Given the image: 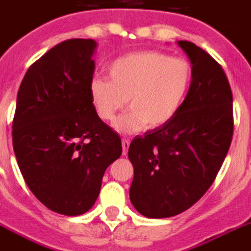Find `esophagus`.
<instances>
[{"label":"esophagus","instance_id":"1","mask_svg":"<svg viewBox=\"0 0 251 251\" xmlns=\"http://www.w3.org/2000/svg\"><path fill=\"white\" fill-rule=\"evenodd\" d=\"M122 147H123V154L126 156L128 152V148H129V140L123 137V139H122Z\"/></svg>","mask_w":251,"mask_h":251}]
</instances>
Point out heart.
<instances>
[{"instance_id": "1", "label": "heart", "mask_w": 251, "mask_h": 251, "mask_svg": "<svg viewBox=\"0 0 251 251\" xmlns=\"http://www.w3.org/2000/svg\"><path fill=\"white\" fill-rule=\"evenodd\" d=\"M108 75L110 79H91V103L100 119L112 123L128 99L132 110L115 127L129 133L161 127L179 112L192 86L194 67L183 57L148 51L115 60Z\"/></svg>"}]
</instances>
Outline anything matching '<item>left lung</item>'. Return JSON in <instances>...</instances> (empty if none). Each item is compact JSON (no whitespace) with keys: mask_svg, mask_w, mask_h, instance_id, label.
<instances>
[{"mask_svg":"<svg viewBox=\"0 0 251 251\" xmlns=\"http://www.w3.org/2000/svg\"><path fill=\"white\" fill-rule=\"evenodd\" d=\"M191 60L194 81L179 112L132 140V204L152 219L172 217L211 187L233 137V95L224 69L204 50L178 42Z\"/></svg>","mask_w":251,"mask_h":251,"instance_id":"obj_1","label":"left lung"}]
</instances>
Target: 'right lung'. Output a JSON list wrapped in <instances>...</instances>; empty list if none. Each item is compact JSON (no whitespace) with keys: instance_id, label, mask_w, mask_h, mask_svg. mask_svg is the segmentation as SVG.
<instances>
[{"instance_id":"1","label":"right lung","mask_w":251,"mask_h":251,"mask_svg":"<svg viewBox=\"0 0 251 251\" xmlns=\"http://www.w3.org/2000/svg\"><path fill=\"white\" fill-rule=\"evenodd\" d=\"M91 39L56 44L26 72L17 95L13 148L23 179L47 208L78 216L93 207L122 139L90 98Z\"/></svg>"}]
</instances>
